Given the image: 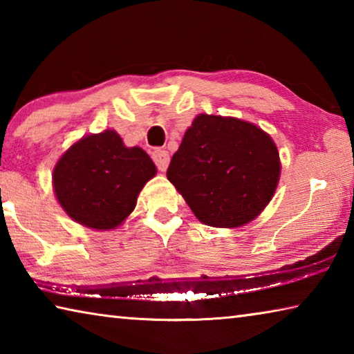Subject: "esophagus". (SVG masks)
I'll return each mask as SVG.
<instances>
[{"label": "esophagus", "instance_id": "obj_1", "mask_svg": "<svg viewBox=\"0 0 354 354\" xmlns=\"http://www.w3.org/2000/svg\"><path fill=\"white\" fill-rule=\"evenodd\" d=\"M153 160L154 164L158 165L160 171H165L167 167L170 164V154L165 151V149H154L153 151Z\"/></svg>", "mask_w": 354, "mask_h": 354}]
</instances>
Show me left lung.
Listing matches in <instances>:
<instances>
[{
  "mask_svg": "<svg viewBox=\"0 0 354 354\" xmlns=\"http://www.w3.org/2000/svg\"><path fill=\"white\" fill-rule=\"evenodd\" d=\"M279 170L278 149L261 128L201 113L185 131L167 178L203 223L236 227L272 200Z\"/></svg>",
  "mask_w": 354,
  "mask_h": 354,
  "instance_id": "1",
  "label": "left lung"
}]
</instances>
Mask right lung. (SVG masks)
I'll return each mask as SVG.
<instances>
[{"label": "right lung", "mask_w": 354, "mask_h": 354, "mask_svg": "<svg viewBox=\"0 0 354 354\" xmlns=\"http://www.w3.org/2000/svg\"><path fill=\"white\" fill-rule=\"evenodd\" d=\"M156 167L142 148H127L115 131L82 137L53 173L57 201L71 218L112 230L134 211L137 195Z\"/></svg>", "instance_id": "obj_1"}]
</instances>
